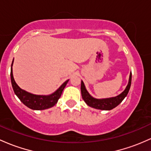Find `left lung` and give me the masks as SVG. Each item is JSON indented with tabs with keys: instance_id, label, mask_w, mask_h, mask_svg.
Here are the masks:
<instances>
[{
	"instance_id": "left-lung-1",
	"label": "left lung",
	"mask_w": 151,
	"mask_h": 151,
	"mask_svg": "<svg viewBox=\"0 0 151 151\" xmlns=\"http://www.w3.org/2000/svg\"><path fill=\"white\" fill-rule=\"evenodd\" d=\"M131 79H132V73L130 72V77H129V82L127 84L126 88L125 90L120 94L119 95L114 97H110V98L105 99H96L92 97L87 90L85 88V86L83 81L81 82V92H82V97L84 102L87 103V105L89 107H92L93 108L97 109V110H110L112 109L115 108L121 102L124 100L125 97L128 93L130 90V85H131Z\"/></svg>"
}]
</instances>
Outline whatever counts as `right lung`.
Returning <instances> with one entry per match:
<instances>
[{"label": "right lung", "instance_id": "add662e5", "mask_svg": "<svg viewBox=\"0 0 151 151\" xmlns=\"http://www.w3.org/2000/svg\"><path fill=\"white\" fill-rule=\"evenodd\" d=\"M13 63H14V61L11 64V84H12L15 94L25 105L27 106L31 110H42L50 108L57 103L58 100L62 95L64 87H66L67 82H69V79L64 82L56 92L51 94H49V95H36V94L29 93V92L20 88L15 82L14 75H13Z\"/></svg>", "mask_w": 151, "mask_h": 151}]
</instances>
